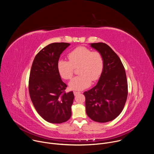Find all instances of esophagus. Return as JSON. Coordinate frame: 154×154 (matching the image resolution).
Listing matches in <instances>:
<instances>
[{"label":"esophagus","mask_w":154,"mask_h":154,"mask_svg":"<svg viewBox=\"0 0 154 154\" xmlns=\"http://www.w3.org/2000/svg\"><path fill=\"white\" fill-rule=\"evenodd\" d=\"M80 92H77V91H74V95H77L78 94H79Z\"/></svg>","instance_id":"esophagus-1"}]
</instances>
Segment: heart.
Wrapping results in <instances>:
<instances>
[{"instance_id":"obj_1","label":"heart","mask_w":154,"mask_h":154,"mask_svg":"<svg viewBox=\"0 0 154 154\" xmlns=\"http://www.w3.org/2000/svg\"><path fill=\"white\" fill-rule=\"evenodd\" d=\"M69 62L59 60L57 68L60 77L65 80L70 79L74 68L79 66V75L73 78L69 83L71 89L81 91L89 87L91 80L99 79L103 69V59L98 51L91 50L85 46L75 48L68 54Z\"/></svg>"}]
</instances>
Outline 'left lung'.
Returning a JSON list of instances; mask_svg holds the SVG:
<instances>
[{
    "label": "left lung",
    "instance_id": "obj_1",
    "mask_svg": "<svg viewBox=\"0 0 154 154\" xmlns=\"http://www.w3.org/2000/svg\"><path fill=\"white\" fill-rule=\"evenodd\" d=\"M103 59V69L97 85L83 94L86 112L92 120L111 122L123 109L128 97V82L125 68L119 57L105 43H91Z\"/></svg>",
    "mask_w": 154,
    "mask_h": 154
}]
</instances>
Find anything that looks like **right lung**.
<instances>
[{
  "mask_svg": "<svg viewBox=\"0 0 154 154\" xmlns=\"http://www.w3.org/2000/svg\"><path fill=\"white\" fill-rule=\"evenodd\" d=\"M70 45L53 43L43 48L32 64L29 92L38 114L46 122L60 124L71 117L72 91L65 92L67 85L62 80L57 68L60 54Z\"/></svg>",
  "mask_w": 154,
  "mask_h": 154,
  "instance_id": "obj_1",
  "label": "right lung"
}]
</instances>
